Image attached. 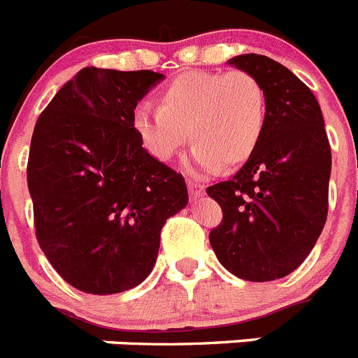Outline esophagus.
<instances>
[{"instance_id": "obj_1", "label": "esophagus", "mask_w": 358, "mask_h": 358, "mask_svg": "<svg viewBox=\"0 0 358 358\" xmlns=\"http://www.w3.org/2000/svg\"><path fill=\"white\" fill-rule=\"evenodd\" d=\"M187 187H189V194H191V196H193V198L202 196L203 191H206V187H203L202 184H198V182H194V180H189Z\"/></svg>"}]
</instances>
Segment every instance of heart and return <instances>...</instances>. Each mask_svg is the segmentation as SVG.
I'll use <instances>...</instances> for the list:
<instances>
[{"label": "heart", "instance_id": "b5f03b06", "mask_svg": "<svg viewBox=\"0 0 358 358\" xmlns=\"http://www.w3.org/2000/svg\"><path fill=\"white\" fill-rule=\"evenodd\" d=\"M267 96L262 83L244 71L182 74L160 94V109L140 105L134 129L155 158H173L189 140L191 164L209 173L235 169L251 158L262 140Z\"/></svg>", "mask_w": 358, "mask_h": 358}]
</instances>
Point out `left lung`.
<instances>
[{
	"mask_svg": "<svg viewBox=\"0 0 358 358\" xmlns=\"http://www.w3.org/2000/svg\"><path fill=\"white\" fill-rule=\"evenodd\" d=\"M227 63L262 83L267 120L242 169L207 187L224 213L209 242L238 278L276 280L304 262L322 233L331 147L317 98L289 69L262 54H240Z\"/></svg>",
	"mask_w": 358,
	"mask_h": 358,
	"instance_id": "1",
	"label": "left lung"
}]
</instances>
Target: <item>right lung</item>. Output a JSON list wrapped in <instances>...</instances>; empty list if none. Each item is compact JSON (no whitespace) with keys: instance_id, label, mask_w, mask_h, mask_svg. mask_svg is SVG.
Wrapping results in <instances>:
<instances>
[{"instance_id":"1","label":"right lung","mask_w":358,"mask_h":358,"mask_svg":"<svg viewBox=\"0 0 358 358\" xmlns=\"http://www.w3.org/2000/svg\"><path fill=\"white\" fill-rule=\"evenodd\" d=\"M162 80L152 71L85 67L36 122L27 165L36 238L83 293L142 284L165 220L189 202L184 176L149 155L134 129L138 101Z\"/></svg>"}]
</instances>
